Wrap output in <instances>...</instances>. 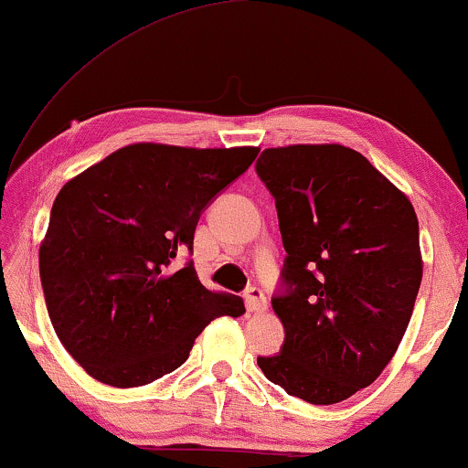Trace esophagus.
Here are the masks:
<instances>
[{"label":"esophagus","instance_id":"34e87169","mask_svg":"<svg viewBox=\"0 0 468 468\" xmlns=\"http://www.w3.org/2000/svg\"><path fill=\"white\" fill-rule=\"evenodd\" d=\"M245 298H247V309L249 311H253V313L266 311L268 303H266L264 292H261V287H258V285L249 287V290L245 292Z\"/></svg>","mask_w":468,"mask_h":468}]
</instances>
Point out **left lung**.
<instances>
[{
	"mask_svg": "<svg viewBox=\"0 0 468 468\" xmlns=\"http://www.w3.org/2000/svg\"><path fill=\"white\" fill-rule=\"evenodd\" d=\"M285 261L272 309L285 328L268 381L311 405L373 383L399 349L421 283L420 226L407 196L341 144L261 151Z\"/></svg>",
	"mask_w": 468,
	"mask_h": 468,
	"instance_id": "1",
	"label": "left lung"
}]
</instances>
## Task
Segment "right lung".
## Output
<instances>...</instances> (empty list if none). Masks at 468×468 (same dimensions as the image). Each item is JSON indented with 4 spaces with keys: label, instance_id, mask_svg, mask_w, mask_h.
Masks as SVG:
<instances>
[{
    "label": "right lung",
    "instance_id": "obj_1",
    "mask_svg": "<svg viewBox=\"0 0 468 468\" xmlns=\"http://www.w3.org/2000/svg\"><path fill=\"white\" fill-rule=\"evenodd\" d=\"M260 149L140 143L61 187L40 247L53 328L93 379L138 388L172 373L215 317H240L239 296L197 279L194 232L204 208Z\"/></svg>",
    "mask_w": 468,
    "mask_h": 468
}]
</instances>
